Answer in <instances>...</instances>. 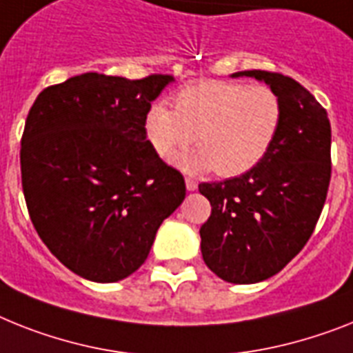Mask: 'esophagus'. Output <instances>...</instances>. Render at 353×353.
<instances>
[{"instance_id":"34e87169","label":"esophagus","mask_w":353,"mask_h":353,"mask_svg":"<svg viewBox=\"0 0 353 353\" xmlns=\"http://www.w3.org/2000/svg\"><path fill=\"white\" fill-rule=\"evenodd\" d=\"M185 188H188V191H196L198 182L193 179H185Z\"/></svg>"}]
</instances>
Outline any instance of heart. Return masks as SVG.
Listing matches in <instances>:
<instances>
[{"label":"heart","mask_w":353,"mask_h":353,"mask_svg":"<svg viewBox=\"0 0 353 353\" xmlns=\"http://www.w3.org/2000/svg\"><path fill=\"white\" fill-rule=\"evenodd\" d=\"M283 119L278 93L265 84L198 81L174 95V110L155 101L144 117L145 137L162 159L193 141L198 150L174 157L188 173L216 170L240 176L260 164L274 144Z\"/></svg>","instance_id":"1"}]
</instances>
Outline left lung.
Masks as SVG:
<instances>
[{
    "mask_svg": "<svg viewBox=\"0 0 353 353\" xmlns=\"http://www.w3.org/2000/svg\"><path fill=\"white\" fill-rule=\"evenodd\" d=\"M278 93L283 119L260 164L223 182H202L211 203L200 227L202 256L223 281L260 283L278 274L312 236L330 183L327 110L294 79L263 70L236 72Z\"/></svg>",
    "mask_w": 353,
    "mask_h": 353,
    "instance_id": "obj_1",
    "label": "left lung"
}]
</instances>
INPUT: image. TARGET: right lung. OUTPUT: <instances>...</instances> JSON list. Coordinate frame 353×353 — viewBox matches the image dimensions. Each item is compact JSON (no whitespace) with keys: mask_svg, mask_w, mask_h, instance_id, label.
Segmentation results:
<instances>
[{"mask_svg":"<svg viewBox=\"0 0 353 353\" xmlns=\"http://www.w3.org/2000/svg\"><path fill=\"white\" fill-rule=\"evenodd\" d=\"M171 75H75L37 95L21 139L26 208L52 254L115 283L145 261L185 182L145 139L144 117Z\"/></svg>","mask_w":353,"mask_h":353,"instance_id":"right-lung-1","label":"right lung"}]
</instances>
